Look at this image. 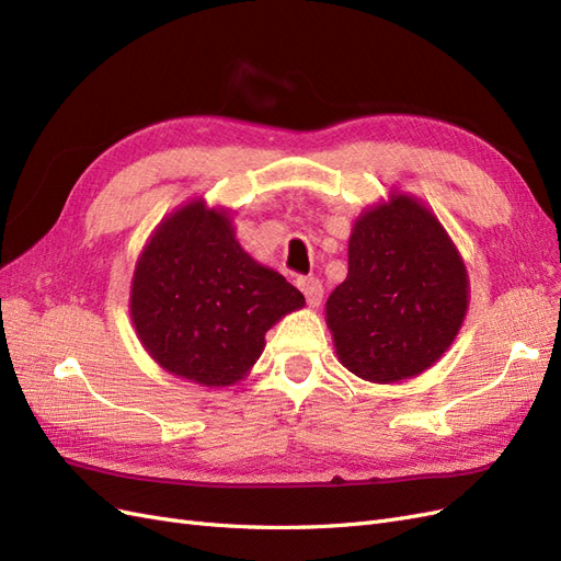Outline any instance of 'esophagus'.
Masks as SVG:
<instances>
[{
	"label": "esophagus",
	"mask_w": 561,
	"mask_h": 561,
	"mask_svg": "<svg viewBox=\"0 0 561 561\" xmlns=\"http://www.w3.org/2000/svg\"><path fill=\"white\" fill-rule=\"evenodd\" d=\"M297 285H299V290L304 293V297H307L309 307L318 309L320 301H322V293H325V290H322V283L318 278H299Z\"/></svg>",
	"instance_id": "obj_1"
}]
</instances>
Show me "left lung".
Instances as JSON below:
<instances>
[{
  "instance_id": "1",
  "label": "left lung",
  "mask_w": 561,
  "mask_h": 561,
  "mask_svg": "<svg viewBox=\"0 0 561 561\" xmlns=\"http://www.w3.org/2000/svg\"><path fill=\"white\" fill-rule=\"evenodd\" d=\"M468 271L416 196L390 192L348 239V276L325 304L336 358L355 377L398 383L433 367L463 325Z\"/></svg>"
}]
</instances>
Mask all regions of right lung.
I'll list each match as a JSON object with an SVG mask.
<instances>
[{
	"mask_svg": "<svg viewBox=\"0 0 561 561\" xmlns=\"http://www.w3.org/2000/svg\"><path fill=\"white\" fill-rule=\"evenodd\" d=\"M304 304L295 285L241 248L229 210L203 198L161 219L130 283V320L149 358L206 388L245 379L264 334Z\"/></svg>",
	"mask_w": 561,
	"mask_h": 561,
	"instance_id": "add662e5",
	"label": "right lung"
}]
</instances>
